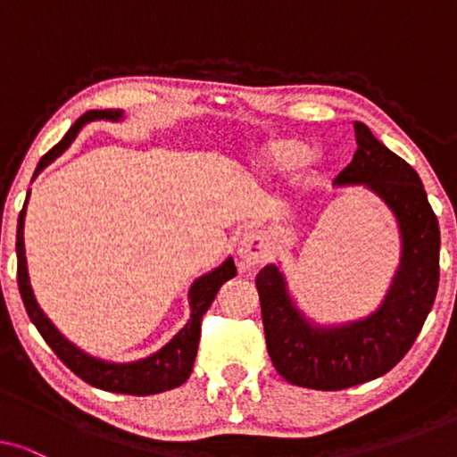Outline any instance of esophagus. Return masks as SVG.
Instances as JSON below:
<instances>
[{"label": "esophagus", "instance_id": "1", "mask_svg": "<svg viewBox=\"0 0 457 457\" xmlns=\"http://www.w3.org/2000/svg\"><path fill=\"white\" fill-rule=\"evenodd\" d=\"M237 253H239V258L247 266H258L270 255V243H268V237L262 230H252V233H245L241 237Z\"/></svg>", "mask_w": 457, "mask_h": 457}]
</instances>
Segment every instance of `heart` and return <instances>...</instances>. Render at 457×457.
Wrapping results in <instances>:
<instances>
[{
    "mask_svg": "<svg viewBox=\"0 0 457 457\" xmlns=\"http://www.w3.org/2000/svg\"><path fill=\"white\" fill-rule=\"evenodd\" d=\"M310 158V147L295 139H274L262 149V164L272 170H291Z\"/></svg>",
    "mask_w": 457,
    "mask_h": 457,
    "instance_id": "b5f03b06",
    "label": "heart"
}]
</instances>
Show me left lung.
Here are the masks:
<instances>
[{"label": "left lung", "instance_id": "left-lung-1", "mask_svg": "<svg viewBox=\"0 0 457 457\" xmlns=\"http://www.w3.org/2000/svg\"><path fill=\"white\" fill-rule=\"evenodd\" d=\"M353 158L337 183H364L397 216L402 266L378 312L337 328H314L295 310L277 266L255 277L266 347L274 368L291 385L341 391L383 377L410 352L439 289V222L420 177L385 147L364 122H355Z\"/></svg>", "mask_w": 457, "mask_h": 457}]
</instances>
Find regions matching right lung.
I'll list each match as a JSON object with an SVG mask.
<instances>
[{"instance_id":"right-lung-1","label":"right lung","mask_w":457,"mask_h":457,"mask_svg":"<svg viewBox=\"0 0 457 457\" xmlns=\"http://www.w3.org/2000/svg\"><path fill=\"white\" fill-rule=\"evenodd\" d=\"M122 116L120 110H91L85 112L77 122L72 124L71 130L64 135L58 145L49 149L43 155L39 164H37L35 177L46 168L49 162H54L64 149L74 141V137L83 127L85 122L99 120V118H108V120H118ZM29 199V195H27ZM24 210L27 204L18 216V230H16V255H18V289H21V297L30 322L35 324L43 339L49 347L54 349V353L77 374L79 378H83L85 383H89L97 389L110 391V393H124V395H154V393L170 391L177 389L189 378L193 372V361L197 355L199 345V335H202V320L204 314L214 302L216 293L220 291V287L237 277V268L233 260H227L220 268H216L214 272L205 274V277L197 278L193 283L189 291L191 299V320L187 322V327L168 343L166 347H162L158 353L149 355L145 360L133 361V364H108V361L96 360L91 355H87L68 343L62 337L52 322L47 320L46 314L39 310V305L35 302L33 289L29 285V272H27V258H24Z\"/></svg>"}]
</instances>
